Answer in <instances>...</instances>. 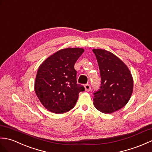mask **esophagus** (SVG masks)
Returning <instances> with one entry per match:
<instances>
[{
  "label": "esophagus",
  "instance_id": "obj_1",
  "mask_svg": "<svg viewBox=\"0 0 152 152\" xmlns=\"http://www.w3.org/2000/svg\"><path fill=\"white\" fill-rule=\"evenodd\" d=\"M85 90L87 91V92H89V91L91 90V86L90 85H88V84H86V85H85Z\"/></svg>",
  "mask_w": 152,
  "mask_h": 152
}]
</instances>
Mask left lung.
I'll use <instances>...</instances> for the list:
<instances>
[{
  "instance_id": "obj_1",
  "label": "left lung",
  "mask_w": 152,
  "mask_h": 152,
  "mask_svg": "<svg viewBox=\"0 0 152 152\" xmlns=\"http://www.w3.org/2000/svg\"><path fill=\"white\" fill-rule=\"evenodd\" d=\"M102 84L94 93V104L103 113L111 114L122 109L132 95L133 80L127 66L114 54L94 49Z\"/></svg>"
}]
</instances>
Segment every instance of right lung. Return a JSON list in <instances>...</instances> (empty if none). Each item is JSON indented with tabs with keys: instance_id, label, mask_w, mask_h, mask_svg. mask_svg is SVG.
I'll use <instances>...</instances> for the list:
<instances>
[{
	"instance_id": "add662e5",
	"label": "right lung",
	"mask_w": 152,
	"mask_h": 152,
	"mask_svg": "<svg viewBox=\"0 0 152 152\" xmlns=\"http://www.w3.org/2000/svg\"><path fill=\"white\" fill-rule=\"evenodd\" d=\"M82 48L61 49L48 57L39 66L34 90L45 109L56 114L64 113L74 107L79 93L85 91L77 83L74 65L84 52Z\"/></svg>"
}]
</instances>
